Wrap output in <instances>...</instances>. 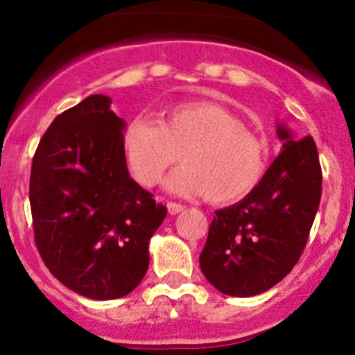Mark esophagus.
Listing matches in <instances>:
<instances>
[{
	"label": "esophagus",
	"mask_w": 355,
	"mask_h": 355,
	"mask_svg": "<svg viewBox=\"0 0 355 355\" xmlns=\"http://www.w3.org/2000/svg\"><path fill=\"white\" fill-rule=\"evenodd\" d=\"M166 207H168V214L170 215L180 214V211L185 209V207L180 205V203H175V202H168V203H166Z\"/></svg>",
	"instance_id": "obj_1"
}]
</instances>
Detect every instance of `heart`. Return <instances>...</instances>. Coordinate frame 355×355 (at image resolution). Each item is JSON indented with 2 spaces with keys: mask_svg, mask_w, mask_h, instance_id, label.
<instances>
[{
  "mask_svg": "<svg viewBox=\"0 0 355 355\" xmlns=\"http://www.w3.org/2000/svg\"><path fill=\"white\" fill-rule=\"evenodd\" d=\"M123 152L138 182L157 185L166 178L172 193L205 195L214 203H234L250 195L268 165V144L245 128L230 110L211 101L178 103L162 112L160 121L135 116L123 132Z\"/></svg>",
  "mask_w": 355,
  "mask_h": 355,
  "instance_id": "b5f03b06",
  "label": "heart"
}]
</instances>
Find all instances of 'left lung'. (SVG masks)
I'll list each match as a JSON object with an SVG mask.
<instances>
[{"mask_svg":"<svg viewBox=\"0 0 355 355\" xmlns=\"http://www.w3.org/2000/svg\"><path fill=\"white\" fill-rule=\"evenodd\" d=\"M282 152L245 198L215 211L200 268L217 291L252 297L294 268L319 210L322 170L312 137L295 140L277 125Z\"/></svg>","mask_w":355,"mask_h":355,"instance_id":"8db88e82","label":"left lung"}]
</instances>
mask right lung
Instances as JSON below:
<instances>
[{
	"instance_id": "1",
	"label": "right lung",
	"mask_w": 355,
	"mask_h": 355,
	"mask_svg": "<svg viewBox=\"0 0 355 355\" xmlns=\"http://www.w3.org/2000/svg\"><path fill=\"white\" fill-rule=\"evenodd\" d=\"M125 121L105 95H89L44 132L33 157L35 242L61 284L95 300L120 299L141 282L148 243L166 217L130 177Z\"/></svg>"
}]
</instances>
